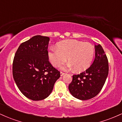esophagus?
<instances>
[{
    "mask_svg": "<svg viewBox=\"0 0 122 122\" xmlns=\"http://www.w3.org/2000/svg\"><path fill=\"white\" fill-rule=\"evenodd\" d=\"M65 73H64V72H60V75H61V76H63V75H65Z\"/></svg>",
    "mask_w": 122,
    "mask_h": 122,
    "instance_id": "obj_1",
    "label": "esophagus"
}]
</instances>
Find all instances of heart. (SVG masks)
Returning a JSON list of instances; mask_svg holds the SVG:
<instances>
[{"label": "heart", "instance_id": "1", "mask_svg": "<svg viewBox=\"0 0 122 122\" xmlns=\"http://www.w3.org/2000/svg\"><path fill=\"white\" fill-rule=\"evenodd\" d=\"M95 49L93 45L88 42L77 40H65L57 43L48 52V58L54 66L62 65L68 60L67 67L81 72L89 67L93 60Z\"/></svg>", "mask_w": 122, "mask_h": 122}]
</instances>
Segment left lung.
<instances>
[{"mask_svg":"<svg viewBox=\"0 0 122 122\" xmlns=\"http://www.w3.org/2000/svg\"><path fill=\"white\" fill-rule=\"evenodd\" d=\"M109 67L107 56L100 45L95 46V58L93 64L84 72L73 75L69 90L72 96L81 100L95 97L104 85Z\"/></svg>","mask_w":122,"mask_h":122,"instance_id":"8db88e82","label":"left lung"}]
</instances>
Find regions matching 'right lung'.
I'll list each match as a JSON object with an SVG mask.
<instances>
[{"mask_svg":"<svg viewBox=\"0 0 122 122\" xmlns=\"http://www.w3.org/2000/svg\"><path fill=\"white\" fill-rule=\"evenodd\" d=\"M49 40L47 37L34 36L21 43L14 58L12 75L15 83L22 94L32 100L48 97L60 77V72L49 61Z\"/></svg>","mask_w":122,"mask_h":122,"instance_id":"1","label":"right lung"}]
</instances>
